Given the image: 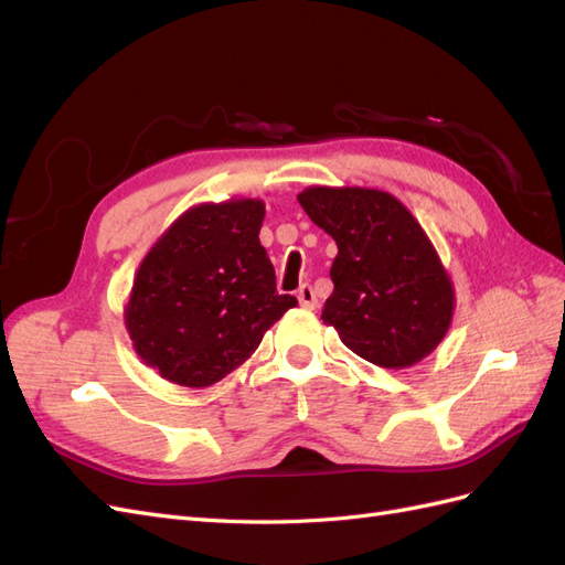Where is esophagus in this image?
Returning <instances> with one entry per match:
<instances>
[{
    "mask_svg": "<svg viewBox=\"0 0 565 565\" xmlns=\"http://www.w3.org/2000/svg\"><path fill=\"white\" fill-rule=\"evenodd\" d=\"M297 299H299L303 309H316V306H318V299H316V292H313L311 285H301L299 292H297Z\"/></svg>",
    "mask_w": 565,
    "mask_h": 565,
    "instance_id": "34e87169",
    "label": "esophagus"
}]
</instances>
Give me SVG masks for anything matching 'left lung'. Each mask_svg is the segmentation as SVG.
I'll return each mask as SVG.
<instances>
[{
    "label": "left lung",
    "instance_id": "8db88e82",
    "mask_svg": "<svg viewBox=\"0 0 565 565\" xmlns=\"http://www.w3.org/2000/svg\"><path fill=\"white\" fill-rule=\"evenodd\" d=\"M297 200L339 249L322 320L344 347L388 370L413 367L436 351L450 330L455 287L405 204L358 185H311Z\"/></svg>",
    "mask_w": 565,
    "mask_h": 565
}]
</instances>
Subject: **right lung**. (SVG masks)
<instances>
[{
	"instance_id": "right-lung-1",
	"label": "right lung",
	"mask_w": 565,
	"mask_h": 565,
	"mask_svg": "<svg viewBox=\"0 0 565 565\" xmlns=\"http://www.w3.org/2000/svg\"><path fill=\"white\" fill-rule=\"evenodd\" d=\"M264 214L256 198L195 204L143 256L125 324L134 351L162 380L191 388L221 382L297 306L276 292L259 243Z\"/></svg>"
}]
</instances>
